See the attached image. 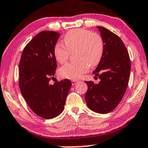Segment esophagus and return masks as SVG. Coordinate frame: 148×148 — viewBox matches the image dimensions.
I'll list each match as a JSON object with an SVG mask.
<instances>
[{"instance_id":"1","label":"esophagus","mask_w":148,"mask_h":148,"mask_svg":"<svg viewBox=\"0 0 148 148\" xmlns=\"http://www.w3.org/2000/svg\"><path fill=\"white\" fill-rule=\"evenodd\" d=\"M71 82H72V85L73 86H74V85H75L78 82V81H76V80H72L71 81Z\"/></svg>"}]
</instances>
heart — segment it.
Here are the masks:
<instances>
[{"label":"heart","instance_id":"b5f03b06","mask_svg":"<svg viewBox=\"0 0 148 148\" xmlns=\"http://www.w3.org/2000/svg\"><path fill=\"white\" fill-rule=\"evenodd\" d=\"M64 45L57 42L53 53L59 63L67 60L71 52L74 51L76 61L68 62L59 69L60 75L70 79H77L90 68L100 63L104 53V44L102 38L98 34L84 29H75L64 36Z\"/></svg>","mask_w":148,"mask_h":148}]
</instances>
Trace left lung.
<instances>
[{
  "instance_id": "8db88e82",
  "label": "left lung",
  "mask_w": 148,
  "mask_h": 148,
  "mask_svg": "<svg viewBox=\"0 0 148 148\" xmlns=\"http://www.w3.org/2000/svg\"><path fill=\"white\" fill-rule=\"evenodd\" d=\"M97 27L104 41V49L102 59L93 74L98 76L100 82L98 84L92 81L85 82L88 87L85 99L90 110L106 114L118 106L126 92L131 61L122 40L106 28Z\"/></svg>"
}]
</instances>
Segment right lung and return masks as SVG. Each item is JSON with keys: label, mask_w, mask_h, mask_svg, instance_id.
Wrapping results in <instances>:
<instances>
[{"label": "right lung", "mask_w": 148, "mask_h": 148, "mask_svg": "<svg viewBox=\"0 0 148 148\" xmlns=\"http://www.w3.org/2000/svg\"><path fill=\"white\" fill-rule=\"evenodd\" d=\"M60 34L52 31L38 34L24 48L19 66V85L23 98L33 112L42 118L57 116L64 110L71 82L49 84L57 67L54 46Z\"/></svg>", "instance_id": "right-lung-1"}]
</instances>
